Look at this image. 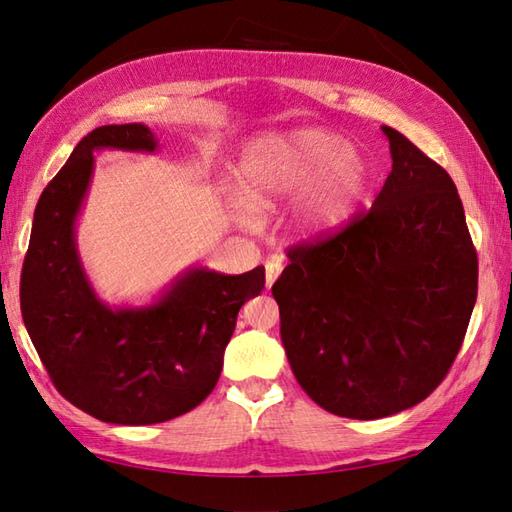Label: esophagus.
Wrapping results in <instances>:
<instances>
[{
    "mask_svg": "<svg viewBox=\"0 0 512 512\" xmlns=\"http://www.w3.org/2000/svg\"><path fill=\"white\" fill-rule=\"evenodd\" d=\"M281 270H284V262H281V257H270L266 262V288H273L275 279L281 275Z\"/></svg>",
    "mask_w": 512,
    "mask_h": 512,
    "instance_id": "34e87169",
    "label": "esophagus"
}]
</instances>
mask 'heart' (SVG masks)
<instances>
[{
	"mask_svg": "<svg viewBox=\"0 0 512 512\" xmlns=\"http://www.w3.org/2000/svg\"><path fill=\"white\" fill-rule=\"evenodd\" d=\"M242 189H231L233 209L244 224L292 200L290 222L303 237H330L352 222L372 182L361 149L323 127L264 132L244 147Z\"/></svg>",
	"mask_w": 512,
	"mask_h": 512,
	"instance_id": "heart-1",
	"label": "heart"
}]
</instances>
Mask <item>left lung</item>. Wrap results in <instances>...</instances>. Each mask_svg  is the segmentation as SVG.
<instances>
[{
    "instance_id": "8db88e82",
    "label": "left lung",
    "mask_w": 512,
    "mask_h": 512,
    "mask_svg": "<svg viewBox=\"0 0 512 512\" xmlns=\"http://www.w3.org/2000/svg\"><path fill=\"white\" fill-rule=\"evenodd\" d=\"M391 173L361 220L290 248L275 281L281 343L325 411L376 420L427 398L458 356L477 255L451 176L391 127Z\"/></svg>"
}]
</instances>
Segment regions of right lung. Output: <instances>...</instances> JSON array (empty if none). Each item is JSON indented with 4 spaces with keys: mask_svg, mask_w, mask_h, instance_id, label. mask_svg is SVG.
I'll list each match as a JSON object with an SVG mask.
<instances>
[{
    "mask_svg": "<svg viewBox=\"0 0 512 512\" xmlns=\"http://www.w3.org/2000/svg\"><path fill=\"white\" fill-rule=\"evenodd\" d=\"M143 123L103 125L43 189L21 270V314L54 387L112 424H156L198 407L222 372L237 312L262 292L264 268L224 275L189 266L143 306H110L85 273L76 222L94 154H156Z\"/></svg>",
    "mask_w": 512,
    "mask_h": 512,
    "instance_id": "right-lung-1",
    "label": "right lung"
}]
</instances>
